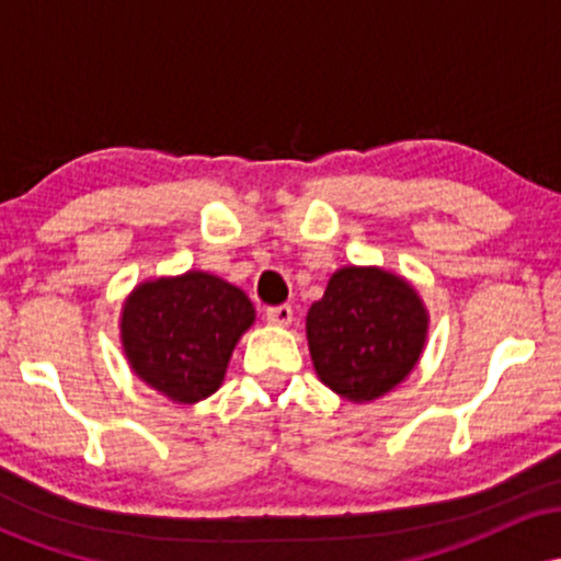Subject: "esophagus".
<instances>
[{
    "label": "esophagus",
    "instance_id": "obj_1",
    "mask_svg": "<svg viewBox=\"0 0 561 561\" xmlns=\"http://www.w3.org/2000/svg\"><path fill=\"white\" fill-rule=\"evenodd\" d=\"M266 319H268V324L287 327L289 321H293V306H289V302H282V306H268Z\"/></svg>",
    "mask_w": 561,
    "mask_h": 561
}]
</instances>
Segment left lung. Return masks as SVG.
I'll return each mask as SVG.
<instances>
[{
	"instance_id": "left-lung-1",
	"label": "left lung",
	"mask_w": 561,
	"mask_h": 561,
	"mask_svg": "<svg viewBox=\"0 0 561 561\" xmlns=\"http://www.w3.org/2000/svg\"><path fill=\"white\" fill-rule=\"evenodd\" d=\"M306 332L321 382L362 403L396 388L414 369L427 313L401 276L347 266L308 308Z\"/></svg>"
}]
</instances>
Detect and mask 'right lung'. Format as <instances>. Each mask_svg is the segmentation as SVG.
<instances>
[{"instance_id": "obj_1", "label": "right lung", "mask_w": 561, "mask_h": 561, "mask_svg": "<svg viewBox=\"0 0 561 561\" xmlns=\"http://www.w3.org/2000/svg\"><path fill=\"white\" fill-rule=\"evenodd\" d=\"M253 302L218 276L190 272L147 282L124 306L121 340L128 364L171 401L195 403L218 390Z\"/></svg>"}]
</instances>
